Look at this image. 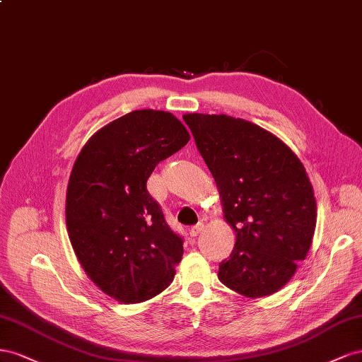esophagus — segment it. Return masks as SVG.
<instances>
[{
  "instance_id": "34e87169",
  "label": "esophagus",
  "mask_w": 362,
  "mask_h": 362,
  "mask_svg": "<svg viewBox=\"0 0 362 362\" xmlns=\"http://www.w3.org/2000/svg\"><path fill=\"white\" fill-rule=\"evenodd\" d=\"M202 230H203V223H197V224L191 226V229H189V235L192 236V238H195V236H197V235H199Z\"/></svg>"
}]
</instances>
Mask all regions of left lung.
<instances>
[{
	"instance_id": "1",
	"label": "left lung",
	"mask_w": 362,
	"mask_h": 362,
	"mask_svg": "<svg viewBox=\"0 0 362 362\" xmlns=\"http://www.w3.org/2000/svg\"><path fill=\"white\" fill-rule=\"evenodd\" d=\"M202 158L220 191L226 221L236 233L218 279L245 297L281 290L303 261L317 221L303 163L273 133L227 115L187 113Z\"/></svg>"
}]
</instances>
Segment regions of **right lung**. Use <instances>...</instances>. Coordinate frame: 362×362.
<instances>
[{"label": "right lung", "mask_w": 362, "mask_h": 362, "mask_svg": "<svg viewBox=\"0 0 362 362\" xmlns=\"http://www.w3.org/2000/svg\"><path fill=\"white\" fill-rule=\"evenodd\" d=\"M188 141L173 113L133 110L94 133L74 162L65 208L69 241L90 281L118 302L148 300L173 282L183 240L147 180Z\"/></svg>", "instance_id": "add662e5"}]
</instances>
